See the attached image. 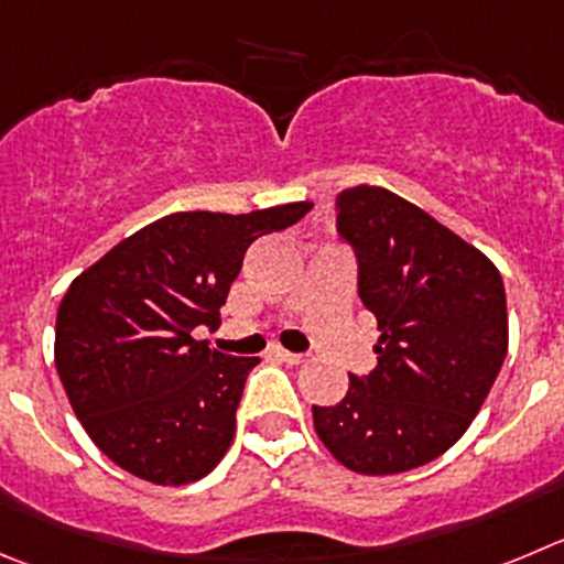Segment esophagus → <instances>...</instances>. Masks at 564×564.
<instances>
[{"label": "esophagus", "instance_id": "obj_1", "mask_svg": "<svg viewBox=\"0 0 564 564\" xmlns=\"http://www.w3.org/2000/svg\"><path fill=\"white\" fill-rule=\"evenodd\" d=\"M272 359L286 361V365H300V361H306V356H303V354H289V350H283V347H272Z\"/></svg>", "mask_w": 564, "mask_h": 564}]
</instances>
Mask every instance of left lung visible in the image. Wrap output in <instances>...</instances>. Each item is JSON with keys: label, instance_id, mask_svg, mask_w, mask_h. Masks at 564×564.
Here are the masks:
<instances>
[{"label": "left lung", "instance_id": "8db88e82", "mask_svg": "<svg viewBox=\"0 0 564 564\" xmlns=\"http://www.w3.org/2000/svg\"><path fill=\"white\" fill-rule=\"evenodd\" d=\"M336 234L359 267V297L378 319V365L350 376L314 429L365 476L414 470L459 440L507 359L501 272L409 199L378 186L336 197Z\"/></svg>", "mask_w": 564, "mask_h": 564}]
</instances>
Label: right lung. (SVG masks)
Masks as SVG:
<instances>
[{"mask_svg":"<svg viewBox=\"0 0 564 564\" xmlns=\"http://www.w3.org/2000/svg\"><path fill=\"white\" fill-rule=\"evenodd\" d=\"M312 208L170 214L72 281L57 308L55 367L77 420L110 462L163 487L219 465L261 359L210 350L192 330L219 323L247 247Z\"/></svg>","mask_w":564,"mask_h":564,"instance_id":"obj_1","label":"right lung"}]
</instances>
